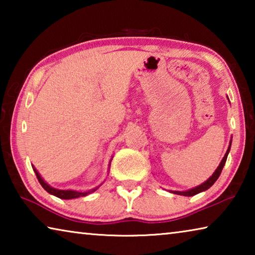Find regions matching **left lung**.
<instances>
[{
	"mask_svg": "<svg viewBox=\"0 0 255 255\" xmlns=\"http://www.w3.org/2000/svg\"><path fill=\"white\" fill-rule=\"evenodd\" d=\"M231 143H232V141H231ZM230 149H231V145L228 146V149H227V152H226V154H225V156L223 157L221 164H219V166L217 167V170L215 171V173H214L213 175H211L210 178H209L208 180H207L205 183L198 185V187L193 188V189H191V190H188V191H174V193H178V195H180V196L191 197V196L197 195V193L205 191V190H207V189H209V188L211 187V185H213V184L216 182V181H217V179L219 178V175H221L222 171H223V167H224V165H225V163H226L227 155H228V153H230Z\"/></svg>",
	"mask_w": 255,
	"mask_h": 255,
	"instance_id": "1",
	"label": "left lung"
}]
</instances>
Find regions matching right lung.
Listing matches in <instances>:
<instances>
[{"label":"right lung","instance_id":"right-lung-1","mask_svg":"<svg viewBox=\"0 0 255 255\" xmlns=\"http://www.w3.org/2000/svg\"><path fill=\"white\" fill-rule=\"evenodd\" d=\"M33 171H34V173H36L37 179H38V181H39V183L41 184V187L44 188L47 192L50 193V195L58 197V198H60V199H73V198L84 197V196L90 195V193L93 192V191H96V190L98 189V188L92 189V190H90V191H86V192L73 191V190H58V189H54V188H51L50 185L47 184L45 181L41 179V176L39 175V173H38L36 169H33Z\"/></svg>","mask_w":255,"mask_h":255}]
</instances>
